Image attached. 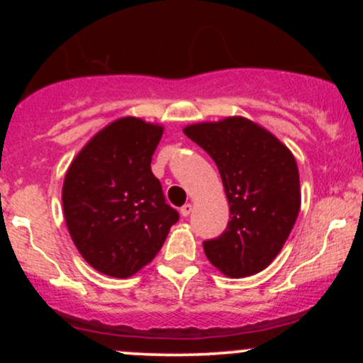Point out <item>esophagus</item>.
Instances as JSON below:
<instances>
[{
    "label": "esophagus",
    "instance_id": "obj_1",
    "mask_svg": "<svg viewBox=\"0 0 363 363\" xmlns=\"http://www.w3.org/2000/svg\"><path fill=\"white\" fill-rule=\"evenodd\" d=\"M191 211H193V205H191V203H186L184 206H181V215L182 216H189Z\"/></svg>",
    "mask_w": 363,
    "mask_h": 363
}]
</instances>
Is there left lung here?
Here are the masks:
<instances>
[{"label": "left lung", "instance_id": "8db88e82", "mask_svg": "<svg viewBox=\"0 0 363 363\" xmlns=\"http://www.w3.org/2000/svg\"><path fill=\"white\" fill-rule=\"evenodd\" d=\"M184 135L215 160L230 206L223 234L203 242L206 257L225 277L262 272L281 251L301 210L294 155L272 133L239 116L191 124Z\"/></svg>", "mask_w": 363, "mask_h": 363}]
</instances>
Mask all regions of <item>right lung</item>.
<instances>
[{
    "label": "right lung",
    "mask_w": 363,
    "mask_h": 363,
    "mask_svg": "<svg viewBox=\"0 0 363 363\" xmlns=\"http://www.w3.org/2000/svg\"><path fill=\"white\" fill-rule=\"evenodd\" d=\"M164 128L121 118L74 157L62 184L69 235L91 268L128 278L147 266L179 213L165 203L152 155Z\"/></svg>",
    "instance_id": "right-lung-1"
}]
</instances>
